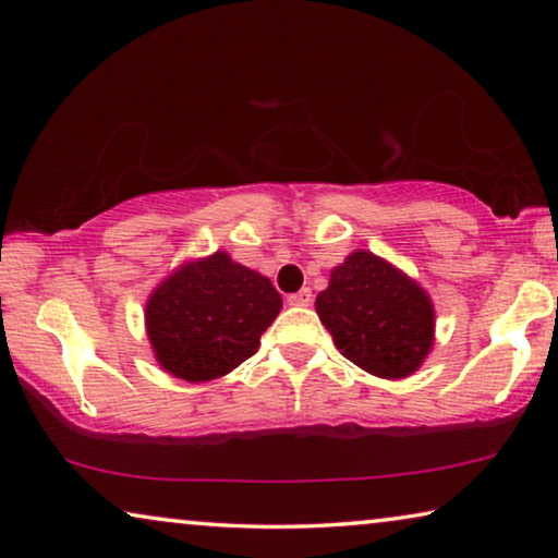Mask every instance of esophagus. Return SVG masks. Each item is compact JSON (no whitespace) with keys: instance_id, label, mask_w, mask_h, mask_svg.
Instances as JSON below:
<instances>
[{"instance_id":"34e87169","label":"esophagus","mask_w":558,"mask_h":558,"mask_svg":"<svg viewBox=\"0 0 558 558\" xmlns=\"http://www.w3.org/2000/svg\"><path fill=\"white\" fill-rule=\"evenodd\" d=\"M287 302L294 304V307H310V304H312V292H310V289H300V292L289 294Z\"/></svg>"}]
</instances>
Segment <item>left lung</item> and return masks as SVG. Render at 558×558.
<instances>
[{
  "label": "left lung",
  "mask_w": 558,
  "mask_h": 558,
  "mask_svg": "<svg viewBox=\"0 0 558 558\" xmlns=\"http://www.w3.org/2000/svg\"><path fill=\"white\" fill-rule=\"evenodd\" d=\"M315 307L340 353L373 376H411L432 348L429 296L368 251H355L332 269Z\"/></svg>",
  "instance_id": "8db88e82"
}]
</instances>
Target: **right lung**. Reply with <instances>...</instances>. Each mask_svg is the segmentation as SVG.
I'll use <instances>...</instances> for the list:
<instances>
[{"instance_id":"1","label":"right lung","mask_w":558,"mask_h":558,"mask_svg":"<svg viewBox=\"0 0 558 558\" xmlns=\"http://www.w3.org/2000/svg\"><path fill=\"white\" fill-rule=\"evenodd\" d=\"M279 310L269 279L216 251L157 287L147 302V332L167 373L201 384L254 355Z\"/></svg>"}]
</instances>
